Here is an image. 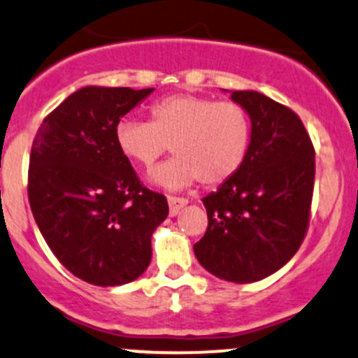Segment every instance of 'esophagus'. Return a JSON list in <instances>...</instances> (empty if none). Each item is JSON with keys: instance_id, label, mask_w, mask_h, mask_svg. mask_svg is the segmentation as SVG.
Here are the masks:
<instances>
[{"instance_id": "obj_1", "label": "esophagus", "mask_w": 358, "mask_h": 358, "mask_svg": "<svg viewBox=\"0 0 358 358\" xmlns=\"http://www.w3.org/2000/svg\"><path fill=\"white\" fill-rule=\"evenodd\" d=\"M167 201H169V208H171V217L178 215L179 210L182 208V206L187 205V199L180 198V196H169Z\"/></svg>"}]
</instances>
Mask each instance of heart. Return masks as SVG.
I'll return each instance as SVG.
<instances>
[{
	"label": "heart",
	"instance_id": "b5f03b06",
	"mask_svg": "<svg viewBox=\"0 0 358 358\" xmlns=\"http://www.w3.org/2000/svg\"><path fill=\"white\" fill-rule=\"evenodd\" d=\"M251 140L245 107L196 94L165 95L150 106L148 122L121 119L114 126L119 153L138 167H152L171 145L176 157L152 174L167 189L227 182L244 164Z\"/></svg>",
	"mask_w": 358,
	"mask_h": 358
}]
</instances>
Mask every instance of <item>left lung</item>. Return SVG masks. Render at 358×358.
Returning a JSON list of instances; mask_svg holds the SVG:
<instances>
[{
  "label": "left lung",
  "mask_w": 358,
  "mask_h": 358,
  "mask_svg": "<svg viewBox=\"0 0 358 358\" xmlns=\"http://www.w3.org/2000/svg\"><path fill=\"white\" fill-rule=\"evenodd\" d=\"M251 116L244 164L203 198L208 227L194 255L211 275L251 283L270 276L306 239L314 193V145L301 117L257 92H232Z\"/></svg>",
  "instance_id": "obj_1"
}]
</instances>
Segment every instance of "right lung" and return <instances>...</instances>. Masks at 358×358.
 <instances>
[{
  "label": "right lung",
  "instance_id": "obj_1",
  "mask_svg": "<svg viewBox=\"0 0 358 358\" xmlns=\"http://www.w3.org/2000/svg\"><path fill=\"white\" fill-rule=\"evenodd\" d=\"M153 88L85 87L44 117L29 164V203L59 263L83 282L124 285L148 268L164 194L119 153L114 126Z\"/></svg>",
  "mask_w": 358,
  "mask_h": 358
}]
</instances>
